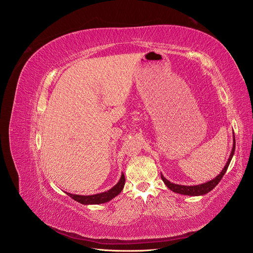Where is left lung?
Segmentation results:
<instances>
[{
  "label": "left lung",
  "instance_id": "obj_1",
  "mask_svg": "<svg viewBox=\"0 0 253 253\" xmlns=\"http://www.w3.org/2000/svg\"><path fill=\"white\" fill-rule=\"evenodd\" d=\"M233 148H232V151H231V154H230V157H229L228 162L226 164V166L224 167L223 171L220 172V174H218L215 178L206 182V183H203V185H197V186H180V185H176V183H172L171 181H169L168 179H166L164 176L162 175V179L164 180V182L166 183V186L169 188L170 190H172L173 192H176V193H179V194H183V195H191V196H197V195H204L206 193L210 192V191L212 189L215 188V186L217 185V183L220 181V179L223 178V176L225 175L228 167H229V164H230L231 159H232V156L234 154V150H235V137L233 135Z\"/></svg>",
  "mask_w": 253,
  "mask_h": 253
}]
</instances>
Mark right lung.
Returning <instances> with one entry per match:
<instances>
[{
	"mask_svg": "<svg viewBox=\"0 0 253 253\" xmlns=\"http://www.w3.org/2000/svg\"><path fill=\"white\" fill-rule=\"evenodd\" d=\"M125 174L122 173L121 175V178L118 181V183L116 186H114L111 190L106 191V192L103 193H99V194H95V195H76V194H71V193H67L68 196H71L73 200H75L76 202L81 203L83 205H97V204H103L111 201L112 198H114L115 196H117L122 189L125 187Z\"/></svg>",
	"mask_w": 253,
	"mask_h": 253,
	"instance_id": "obj_1",
	"label": "right lung"
}]
</instances>
